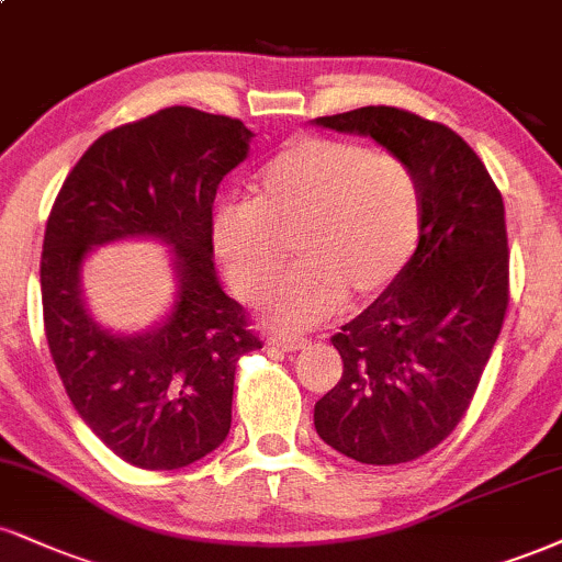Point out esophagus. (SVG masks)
Masks as SVG:
<instances>
[{
  "instance_id": "1",
  "label": "esophagus",
  "mask_w": 562,
  "mask_h": 562,
  "mask_svg": "<svg viewBox=\"0 0 562 562\" xmlns=\"http://www.w3.org/2000/svg\"><path fill=\"white\" fill-rule=\"evenodd\" d=\"M267 342L272 348L285 350V353H293V350H303L308 346V340H303V337H290V335H274V337H269Z\"/></svg>"
}]
</instances>
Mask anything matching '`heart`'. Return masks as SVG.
<instances>
[{
	"label": "heart",
	"mask_w": 562,
	"mask_h": 562,
	"mask_svg": "<svg viewBox=\"0 0 562 562\" xmlns=\"http://www.w3.org/2000/svg\"><path fill=\"white\" fill-rule=\"evenodd\" d=\"M422 238V188L408 161L324 135L290 140L263 167L251 204L214 216V251L243 301L259 303L288 251L299 267L269 299L277 327H314L395 285Z\"/></svg>",
	"instance_id": "heart-1"
}]
</instances>
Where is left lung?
I'll use <instances>...</instances> for the list:
<instances>
[{
    "mask_svg": "<svg viewBox=\"0 0 562 562\" xmlns=\"http://www.w3.org/2000/svg\"><path fill=\"white\" fill-rule=\"evenodd\" d=\"M316 125L371 135L422 188V238L395 285L333 335L342 376L314 405L329 448L358 463L422 458L461 424L508 311L503 195L456 131L397 106Z\"/></svg>",
    "mask_w": 562,
    "mask_h": 562,
    "instance_id": "1",
    "label": "left lung"
}]
</instances>
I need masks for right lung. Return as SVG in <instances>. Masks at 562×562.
Masks as SVG:
<instances>
[{"label": "right lung", "instance_id": "obj_1", "mask_svg": "<svg viewBox=\"0 0 562 562\" xmlns=\"http://www.w3.org/2000/svg\"><path fill=\"white\" fill-rule=\"evenodd\" d=\"M251 138L240 120L193 106L120 125L88 146L46 220L42 303L54 367L93 435L138 469H182L220 448L235 367L261 348L212 261L216 188ZM123 237L172 245L179 277L173 311L140 336L106 334L79 295L87 251Z\"/></svg>", "mask_w": 562, "mask_h": 562}]
</instances>
